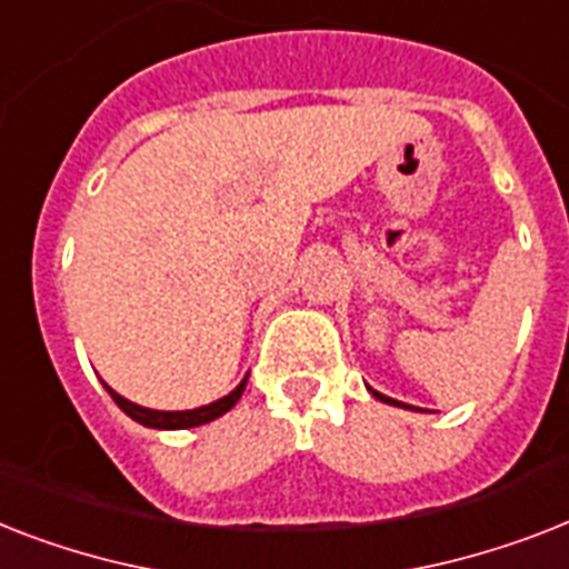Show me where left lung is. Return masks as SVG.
<instances>
[{"label":"left lung","instance_id":"obj_1","mask_svg":"<svg viewBox=\"0 0 569 569\" xmlns=\"http://www.w3.org/2000/svg\"><path fill=\"white\" fill-rule=\"evenodd\" d=\"M365 389L371 391L373 397H377V400H382V403H389V406H400V409H415V406H406V403H400V400H391V397H386V395H380V391H373L371 386H365ZM415 412H418V409H415Z\"/></svg>","mask_w":569,"mask_h":569}]
</instances>
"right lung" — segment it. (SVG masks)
<instances>
[{"label": "right lung", "mask_w": 569, "mask_h": 569, "mask_svg": "<svg viewBox=\"0 0 569 569\" xmlns=\"http://www.w3.org/2000/svg\"><path fill=\"white\" fill-rule=\"evenodd\" d=\"M244 382H248V377H244V380L239 382L237 389L230 391V395L219 397V400H212V403H207V406H198V409H183V412H160V409H146V406H137V403H131V400H124L122 395H117V391L110 389L108 382H104V389H108V395L117 400L119 409H122L128 418L137 420V423H142V427L192 429V427H201V423H210V420L221 418L224 412H230V409L237 406L239 397H242Z\"/></svg>", "instance_id": "obj_1"}]
</instances>
